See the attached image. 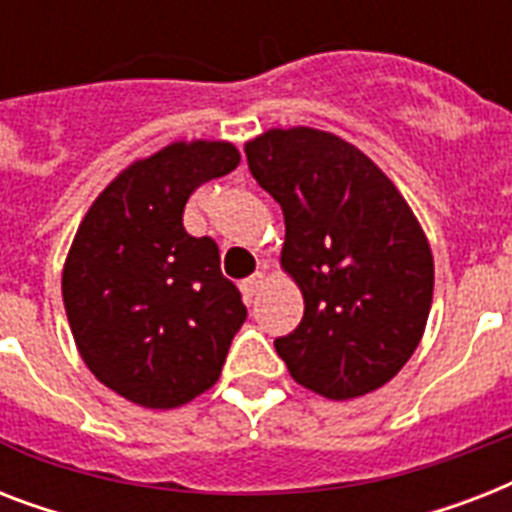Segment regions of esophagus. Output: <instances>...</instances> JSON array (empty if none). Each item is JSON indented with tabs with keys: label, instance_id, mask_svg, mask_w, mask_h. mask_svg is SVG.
<instances>
[{
	"label": "esophagus",
	"instance_id": "obj_1",
	"mask_svg": "<svg viewBox=\"0 0 512 512\" xmlns=\"http://www.w3.org/2000/svg\"><path fill=\"white\" fill-rule=\"evenodd\" d=\"M263 281H265L263 273H255V276H249V279L244 281V284H241V289H244V295L255 297L257 292H260V287H263Z\"/></svg>",
	"mask_w": 512,
	"mask_h": 512
}]
</instances>
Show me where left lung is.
Here are the masks:
<instances>
[{
    "label": "left lung",
    "mask_w": 512,
    "mask_h": 512,
    "mask_svg": "<svg viewBox=\"0 0 512 512\" xmlns=\"http://www.w3.org/2000/svg\"><path fill=\"white\" fill-rule=\"evenodd\" d=\"M244 151L252 177L281 204V268L305 303L276 353L292 380L332 401L382 388L417 350L433 303V252L412 207L332 132L268 130Z\"/></svg>",
    "instance_id": "obj_1"
}]
</instances>
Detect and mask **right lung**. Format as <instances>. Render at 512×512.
Instances as JSON below:
<instances>
[{
    "label": "right lung",
    "mask_w": 512,
    "mask_h": 512,
    "mask_svg": "<svg viewBox=\"0 0 512 512\" xmlns=\"http://www.w3.org/2000/svg\"><path fill=\"white\" fill-rule=\"evenodd\" d=\"M239 162L225 140H177L119 172L79 223L63 265L71 335L132 404L175 409L212 388L247 319L215 241L183 228L191 193Z\"/></svg>",
    "instance_id": "1"
}]
</instances>
